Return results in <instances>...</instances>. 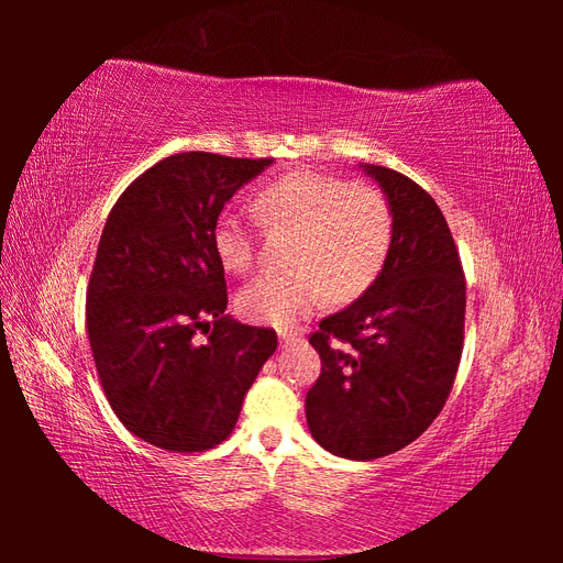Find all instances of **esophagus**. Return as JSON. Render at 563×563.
I'll return each instance as SVG.
<instances>
[{"mask_svg":"<svg viewBox=\"0 0 563 563\" xmlns=\"http://www.w3.org/2000/svg\"><path fill=\"white\" fill-rule=\"evenodd\" d=\"M295 341H300V333H297V331H280V343L283 345H292Z\"/></svg>","mask_w":563,"mask_h":563,"instance_id":"esophagus-1","label":"esophagus"}]
</instances>
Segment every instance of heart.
<instances>
[{
  "mask_svg": "<svg viewBox=\"0 0 563 563\" xmlns=\"http://www.w3.org/2000/svg\"><path fill=\"white\" fill-rule=\"evenodd\" d=\"M254 212L271 227H292L290 271L261 273L236 295V309L254 324L295 327L327 302L353 300L375 283L389 256L394 214L382 190L319 169L273 178L254 198ZM222 266L244 275L256 263L251 214L224 208L212 224Z\"/></svg>",
  "mask_w": 563,
  "mask_h": 563,
  "instance_id": "obj_1",
  "label": "heart"
}]
</instances>
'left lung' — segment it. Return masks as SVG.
Segmentation results:
<instances>
[{"label": "left lung", "mask_w": 563, "mask_h": 563, "mask_svg": "<svg viewBox=\"0 0 563 563\" xmlns=\"http://www.w3.org/2000/svg\"><path fill=\"white\" fill-rule=\"evenodd\" d=\"M365 174L387 194L391 249L375 283L309 336L321 375L305 399L319 445L357 462L387 457L435 421L457 377L466 309L460 251L438 202L387 166Z\"/></svg>", "instance_id": "1"}]
</instances>
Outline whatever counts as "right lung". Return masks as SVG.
<instances>
[{
    "mask_svg": "<svg viewBox=\"0 0 563 563\" xmlns=\"http://www.w3.org/2000/svg\"><path fill=\"white\" fill-rule=\"evenodd\" d=\"M271 162L174 154L140 174L106 220L87 288L91 355L115 416L154 448L220 445L278 349L273 329L224 314L212 246L224 202Z\"/></svg>",
    "mask_w": 563,
    "mask_h": 563,
    "instance_id": "add662e5",
    "label": "right lung"
}]
</instances>
